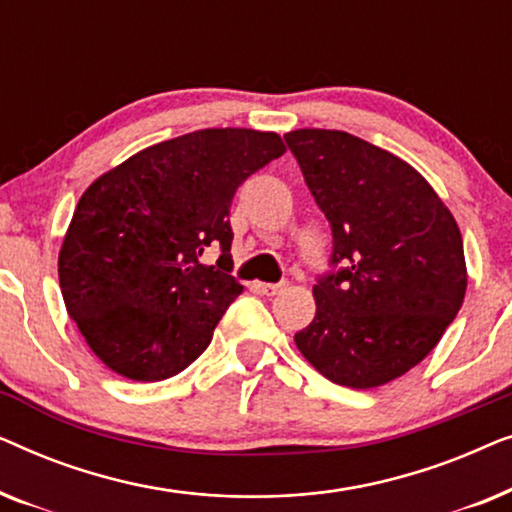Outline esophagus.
Segmentation results:
<instances>
[{
	"mask_svg": "<svg viewBox=\"0 0 512 512\" xmlns=\"http://www.w3.org/2000/svg\"><path fill=\"white\" fill-rule=\"evenodd\" d=\"M258 289H261L265 296H277V293H282L286 289V284H258Z\"/></svg>",
	"mask_w": 512,
	"mask_h": 512,
	"instance_id": "34e87169",
	"label": "esophagus"
}]
</instances>
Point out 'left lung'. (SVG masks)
Listing matches in <instances>:
<instances>
[{
    "mask_svg": "<svg viewBox=\"0 0 512 512\" xmlns=\"http://www.w3.org/2000/svg\"><path fill=\"white\" fill-rule=\"evenodd\" d=\"M333 230L317 314L296 347L349 389L415 368L457 317L468 284L457 221L415 167L342 130L284 135Z\"/></svg>",
    "mask_w": 512,
    "mask_h": 512,
    "instance_id": "obj_1",
    "label": "left lung"
}]
</instances>
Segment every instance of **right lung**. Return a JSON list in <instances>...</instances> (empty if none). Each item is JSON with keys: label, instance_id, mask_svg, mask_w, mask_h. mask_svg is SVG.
<instances>
[{"label": "right lung", "instance_id": "1", "mask_svg": "<svg viewBox=\"0 0 512 512\" xmlns=\"http://www.w3.org/2000/svg\"><path fill=\"white\" fill-rule=\"evenodd\" d=\"M277 132L209 128L153 144L81 195L58 256L69 317L104 366L135 382L181 373L242 293L233 268L237 186L282 156ZM221 248L216 266L201 263Z\"/></svg>", "mask_w": 512, "mask_h": 512}]
</instances>
